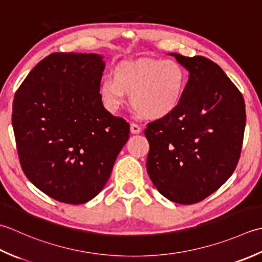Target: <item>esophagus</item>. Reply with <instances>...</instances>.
<instances>
[{"mask_svg":"<svg viewBox=\"0 0 262 262\" xmlns=\"http://www.w3.org/2000/svg\"><path fill=\"white\" fill-rule=\"evenodd\" d=\"M130 131H131V133H133V135H137V133H140L141 132V127L139 126L138 124H136V123H131Z\"/></svg>","mask_w":262,"mask_h":262,"instance_id":"34e87169","label":"esophagus"}]
</instances>
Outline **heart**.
Instances as JSON below:
<instances>
[{
  "label": "heart",
  "mask_w": 262,
  "mask_h": 262,
  "mask_svg": "<svg viewBox=\"0 0 262 262\" xmlns=\"http://www.w3.org/2000/svg\"><path fill=\"white\" fill-rule=\"evenodd\" d=\"M186 79L182 64L172 58L123 62L114 68L113 79L101 80L99 94L111 112L119 111L125 101V94H130L133 108L147 119L157 120L178 108Z\"/></svg>",
  "instance_id": "obj_1"
}]
</instances>
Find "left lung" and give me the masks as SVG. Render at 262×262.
I'll return each mask as SVG.
<instances>
[{
    "mask_svg": "<svg viewBox=\"0 0 262 262\" xmlns=\"http://www.w3.org/2000/svg\"><path fill=\"white\" fill-rule=\"evenodd\" d=\"M170 55L189 71V80L178 108L147 125V172L165 198L192 205L217 191L235 170L245 104L218 64L205 56Z\"/></svg>",
    "mask_w": 262,
    "mask_h": 262,
    "instance_id": "8db88e82",
    "label": "left lung"
}]
</instances>
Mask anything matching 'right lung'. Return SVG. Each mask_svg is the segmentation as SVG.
Listing matches in <instances>:
<instances>
[{"label": "right lung", "instance_id": "1", "mask_svg": "<svg viewBox=\"0 0 262 262\" xmlns=\"http://www.w3.org/2000/svg\"><path fill=\"white\" fill-rule=\"evenodd\" d=\"M103 56L52 53L18 88L12 126L21 168L36 188L69 205L103 190L130 125L103 106Z\"/></svg>", "mask_w": 262, "mask_h": 262}]
</instances>
